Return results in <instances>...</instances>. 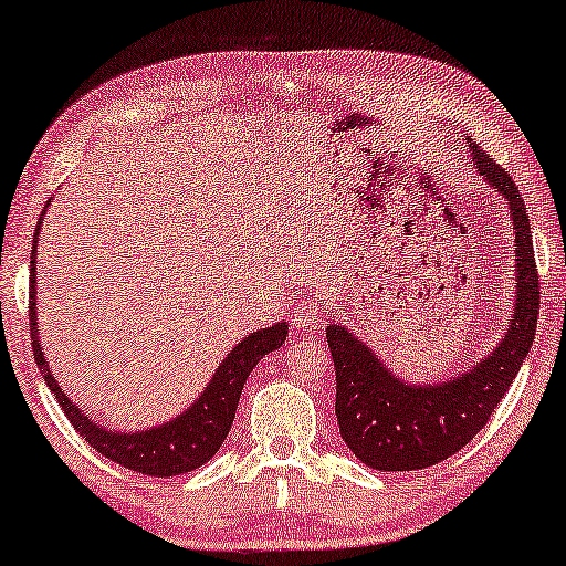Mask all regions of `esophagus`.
Returning <instances> with one entry per match:
<instances>
[{
	"label": "esophagus",
	"instance_id": "1",
	"mask_svg": "<svg viewBox=\"0 0 566 566\" xmlns=\"http://www.w3.org/2000/svg\"><path fill=\"white\" fill-rule=\"evenodd\" d=\"M325 315V305L321 300H317V294H302L297 305H294V323L300 325V328H305V325H315L321 323Z\"/></svg>",
	"mask_w": 566,
	"mask_h": 566
}]
</instances>
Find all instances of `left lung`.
<instances>
[{
	"mask_svg": "<svg viewBox=\"0 0 566 566\" xmlns=\"http://www.w3.org/2000/svg\"><path fill=\"white\" fill-rule=\"evenodd\" d=\"M480 177L505 197L515 235V305L505 336L484 359L446 381L410 385L344 325L325 331L336 366L340 439L354 457L379 472H412L464 449L511 389L531 352L541 307L531 222L511 174L467 138Z\"/></svg>",
	"mask_w": 566,
	"mask_h": 566,
	"instance_id": "8db88e82",
	"label": "left lung"
}]
</instances>
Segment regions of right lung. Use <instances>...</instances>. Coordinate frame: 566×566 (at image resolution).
<instances>
[{
  "label": "right lung",
  "mask_w": 566,
  "mask_h": 566,
  "mask_svg": "<svg viewBox=\"0 0 566 566\" xmlns=\"http://www.w3.org/2000/svg\"><path fill=\"white\" fill-rule=\"evenodd\" d=\"M45 214V210H43ZM43 220V218H41ZM38 233H41V222L35 228L33 238V261H30V336H33V356L35 364L41 366L45 385L55 395V400L66 412L71 426L76 428L78 436L99 451L109 461H117L120 467L133 469V472L148 476H177L192 469H200L205 461H210L226 441V436L233 426L238 400H241L243 385L249 379L261 359L272 354L286 340V323H274L264 331L249 333L233 352H230L212 379L207 381L205 392L189 405V408L174 420H166L164 426L146 428V431H107L97 420L86 418V412L69 400V395L59 387V381L48 369L43 356L41 336H38V313H35V245Z\"/></svg>",
  "instance_id": "right-lung-1"
}]
</instances>
